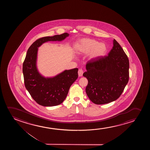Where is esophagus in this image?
Segmentation results:
<instances>
[{
  "label": "esophagus",
  "mask_w": 150,
  "mask_h": 150,
  "mask_svg": "<svg viewBox=\"0 0 150 150\" xmlns=\"http://www.w3.org/2000/svg\"><path fill=\"white\" fill-rule=\"evenodd\" d=\"M78 76H79V77H81V76H82V75H83V70H82V69H79V70H78Z\"/></svg>",
  "instance_id": "1"
}]
</instances>
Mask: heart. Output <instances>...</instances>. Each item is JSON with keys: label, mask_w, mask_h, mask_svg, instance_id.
<instances>
[{"label": "heart", "mask_w": 150, "mask_h": 150, "mask_svg": "<svg viewBox=\"0 0 150 150\" xmlns=\"http://www.w3.org/2000/svg\"><path fill=\"white\" fill-rule=\"evenodd\" d=\"M76 51L79 54L90 53L89 58L95 59L105 56L107 53V47L104 43H99L94 39L84 38L78 42Z\"/></svg>", "instance_id": "b5f03b06"}]
</instances>
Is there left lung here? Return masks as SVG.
I'll list each match as a JSON object with an SVG mask.
<instances>
[{
    "mask_svg": "<svg viewBox=\"0 0 150 150\" xmlns=\"http://www.w3.org/2000/svg\"><path fill=\"white\" fill-rule=\"evenodd\" d=\"M83 76L88 80L86 92L96 105L116 100L123 92L129 79V60L115 39L108 55L91 59Z\"/></svg>",
    "mask_w": 150,
    "mask_h": 150,
    "instance_id": "left-lung-1",
    "label": "left lung"
}]
</instances>
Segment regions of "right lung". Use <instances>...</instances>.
Masks as SVG:
<instances>
[{
    "instance_id": "add662e5",
    "label": "right lung",
    "mask_w": 150,
    "mask_h": 150,
    "mask_svg": "<svg viewBox=\"0 0 150 150\" xmlns=\"http://www.w3.org/2000/svg\"><path fill=\"white\" fill-rule=\"evenodd\" d=\"M69 35L64 33L41 37L34 42L28 50L23 66L25 86L33 99L42 106H56L64 100L70 86L78 78V69L65 70L53 78L43 77L38 72L36 65L38 47L47 41H62Z\"/></svg>"
}]
</instances>
